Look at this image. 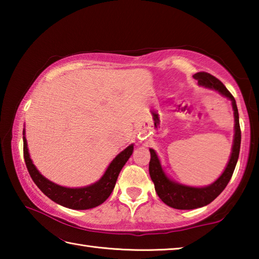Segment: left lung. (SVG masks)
Listing matches in <instances>:
<instances>
[{"label": "left lung", "instance_id": "obj_1", "mask_svg": "<svg viewBox=\"0 0 259 259\" xmlns=\"http://www.w3.org/2000/svg\"><path fill=\"white\" fill-rule=\"evenodd\" d=\"M193 77L198 81L199 85H202L209 89L216 90L219 94L225 96L232 102V107L234 111V140L233 146H232V153L230 156V161L226 168L216 182L210 184L204 187H192L183 184L176 183L166 176L162 169L159 157H157L154 150H150L151 152V161H150V176L154 183L155 192L159 198L169 207L181 210H191L204 207L217 198L221 193L224 191L227 186L232 175L234 172L236 162L239 159L240 153V144H241V130L239 123V112L236 107L235 99L226 87L214 77L213 75L205 72H199L193 75Z\"/></svg>", "mask_w": 259, "mask_h": 259}]
</instances>
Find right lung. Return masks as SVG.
Returning a JSON list of instances; mask_svg holds the SVG:
<instances>
[{
	"instance_id": "add662e5",
	"label": "right lung",
	"mask_w": 259,
	"mask_h": 259,
	"mask_svg": "<svg viewBox=\"0 0 259 259\" xmlns=\"http://www.w3.org/2000/svg\"><path fill=\"white\" fill-rule=\"evenodd\" d=\"M23 135L24 159L33 182L54 202L63 205V207L75 210H84L98 207L99 204H102L108 199V196L111 195V193L114 190V186H115L116 179L119 177L121 169L123 168L125 162L129 160L134 151V145L131 144L124 151L117 154L115 159L109 163L104 176L98 182L85 187L69 188L57 185V184L50 182L49 179H47L38 172V170L33 164L32 159L29 156L27 140L25 137V129L23 131Z\"/></svg>"
}]
</instances>
